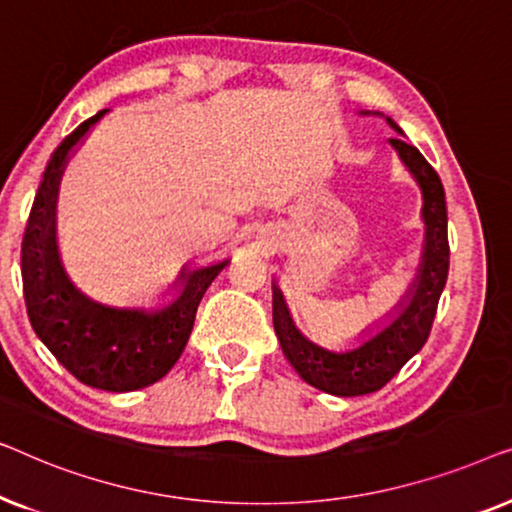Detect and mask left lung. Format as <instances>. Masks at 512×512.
<instances>
[{
  "label": "left lung",
  "mask_w": 512,
  "mask_h": 512,
  "mask_svg": "<svg viewBox=\"0 0 512 512\" xmlns=\"http://www.w3.org/2000/svg\"><path fill=\"white\" fill-rule=\"evenodd\" d=\"M387 121L396 132H401L391 118ZM389 144L394 146L422 188V219L426 226L422 265H419L415 282L405 293L398 317L373 338L363 342L361 347L342 354L328 352L298 331L289 307L284 303L282 291L272 286V324H275L284 356L307 384L333 396L373 394L424 347V342L429 340L433 319H436L440 293L445 289L447 270H450L443 181L415 146L403 142L401 137L389 139Z\"/></svg>",
  "instance_id": "1"
}]
</instances>
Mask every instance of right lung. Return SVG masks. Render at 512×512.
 <instances>
[{"mask_svg": "<svg viewBox=\"0 0 512 512\" xmlns=\"http://www.w3.org/2000/svg\"><path fill=\"white\" fill-rule=\"evenodd\" d=\"M104 114L107 109L83 121L48 160L25 226L20 272L27 317L55 359L88 387L135 391L158 382L179 361L200 300L228 261L181 270L179 298L153 312L95 303L69 282L55 244V195L69 151Z\"/></svg>", "mask_w": 512, "mask_h": 512, "instance_id": "1", "label": "right lung"}]
</instances>
